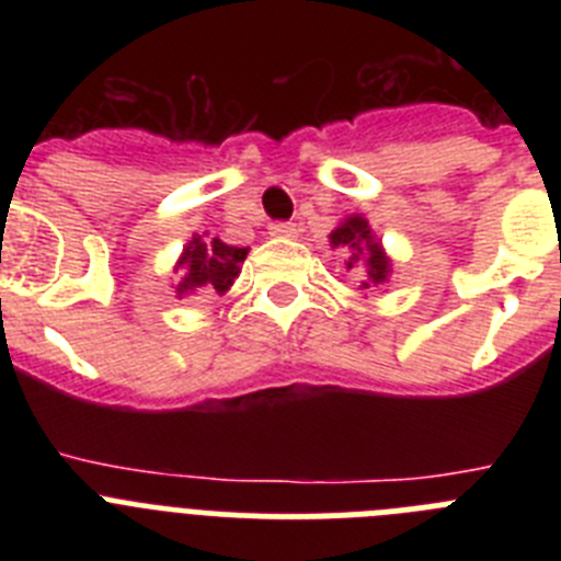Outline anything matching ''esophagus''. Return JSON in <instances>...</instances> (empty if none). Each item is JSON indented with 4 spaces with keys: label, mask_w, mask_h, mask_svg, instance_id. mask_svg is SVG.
I'll use <instances>...</instances> for the list:
<instances>
[{
    "label": "esophagus",
    "mask_w": 561,
    "mask_h": 561,
    "mask_svg": "<svg viewBox=\"0 0 561 561\" xmlns=\"http://www.w3.org/2000/svg\"><path fill=\"white\" fill-rule=\"evenodd\" d=\"M270 236H275V238H295L297 236V227L291 225V221H275V225H270Z\"/></svg>",
    "instance_id": "esophagus-1"
}]
</instances>
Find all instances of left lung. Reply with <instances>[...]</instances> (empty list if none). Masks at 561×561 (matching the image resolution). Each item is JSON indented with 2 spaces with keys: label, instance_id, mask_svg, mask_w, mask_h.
Returning a JSON list of instances; mask_svg holds the SVG:
<instances>
[{
  "label": "left lung",
  "instance_id": "1",
  "mask_svg": "<svg viewBox=\"0 0 561 561\" xmlns=\"http://www.w3.org/2000/svg\"><path fill=\"white\" fill-rule=\"evenodd\" d=\"M329 244L345 252V266L356 272V275H362V289L388 284L390 272H393V261H390V255L385 252V247H381V241L370 230L368 219L362 213H351L348 219H342L331 230Z\"/></svg>",
  "mask_w": 561,
  "mask_h": 561
}]
</instances>
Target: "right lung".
I'll return each instance as SVG.
<instances>
[{
	"mask_svg": "<svg viewBox=\"0 0 561 561\" xmlns=\"http://www.w3.org/2000/svg\"><path fill=\"white\" fill-rule=\"evenodd\" d=\"M247 247L225 244L219 236L196 232L185 244L182 255L176 257V297L187 295H227L236 277L241 275V264L247 257Z\"/></svg>",
	"mask_w": 561,
	"mask_h": 561,
	"instance_id": "right-lung-1",
	"label": "right lung"
}]
</instances>
